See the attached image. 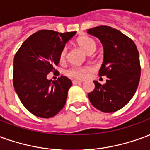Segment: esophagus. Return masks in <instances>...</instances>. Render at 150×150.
<instances>
[{
	"label": "esophagus",
	"mask_w": 150,
	"mask_h": 150,
	"mask_svg": "<svg viewBox=\"0 0 150 150\" xmlns=\"http://www.w3.org/2000/svg\"><path fill=\"white\" fill-rule=\"evenodd\" d=\"M83 82L82 81H79V80H73L72 81V83L73 84H79V83H82Z\"/></svg>",
	"instance_id": "34e87169"
}]
</instances>
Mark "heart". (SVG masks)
Wrapping results in <instances>:
<instances>
[{"mask_svg":"<svg viewBox=\"0 0 150 150\" xmlns=\"http://www.w3.org/2000/svg\"><path fill=\"white\" fill-rule=\"evenodd\" d=\"M77 43L88 54L94 53L97 48V44L96 42V41L93 38L87 37V36L79 38L77 41ZM66 54H67V48L64 47L62 48L59 54V60L61 62L65 60ZM90 71H91V68L89 67H72L66 71V75L75 79H83L85 78L86 74Z\"/></svg>","mask_w":150,"mask_h":150,"instance_id":"obj_1","label":"heart"}]
</instances>
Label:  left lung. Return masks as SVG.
<instances>
[{
	"label": "left lung",
	"instance_id": "8db88e82",
	"mask_svg": "<svg viewBox=\"0 0 150 150\" xmlns=\"http://www.w3.org/2000/svg\"><path fill=\"white\" fill-rule=\"evenodd\" d=\"M100 40L104 62L99 76H107L106 83L94 81L88 94L91 104L103 112H114L125 107L135 94L141 76L139 53L135 43L120 31L107 25L88 30Z\"/></svg>",
	"mask_w": 150,
	"mask_h": 150
}]
</instances>
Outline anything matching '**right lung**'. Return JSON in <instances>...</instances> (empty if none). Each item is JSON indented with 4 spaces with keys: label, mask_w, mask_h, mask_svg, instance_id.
Returning <instances> with one entry per match:
<instances>
[{
    "label": "right lung",
    "mask_w": 150,
    "mask_h": 150,
    "mask_svg": "<svg viewBox=\"0 0 150 150\" xmlns=\"http://www.w3.org/2000/svg\"><path fill=\"white\" fill-rule=\"evenodd\" d=\"M76 31L59 33L42 30L22 43L13 59V87L24 107L34 116L50 118L64 107L71 80L62 75L47 79L55 72L59 54Z\"/></svg>",
    "instance_id": "obj_1"
}]
</instances>
